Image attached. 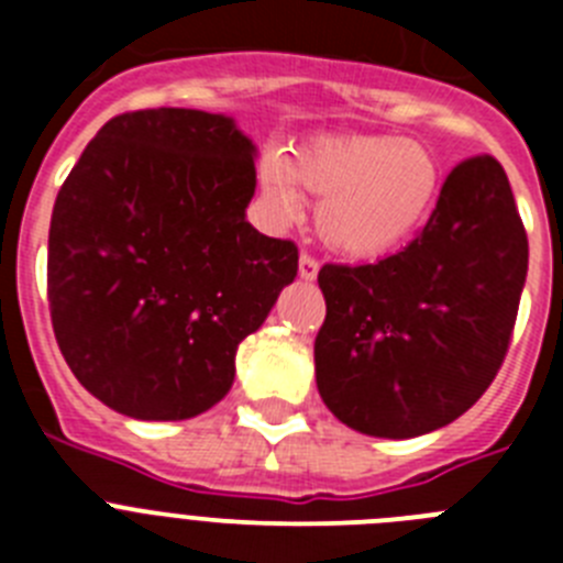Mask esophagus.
<instances>
[{"label": "esophagus", "mask_w": 563, "mask_h": 563, "mask_svg": "<svg viewBox=\"0 0 563 563\" xmlns=\"http://www.w3.org/2000/svg\"><path fill=\"white\" fill-rule=\"evenodd\" d=\"M298 276L312 282L318 276V258L310 256V253H301V258H298Z\"/></svg>", "instance_id": "obj_1"}]
</instances>
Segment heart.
Returning a JSON list of instances; mask_svg holds the SVG:
<instances>
[{
  "mask_svg": "<svg viewBox=\"0 0 563 563\" xmlns=\"http://www.w3.org/2000/svg\"><path fill=\"white\" fill-rule=\"evenodd\" d=\"M262 186L278 217L298 206L296 186L318 197L316 225L327 245L350 256H377L402 245L440 194V163L426 143L402 134L327 137L287 166L271 157Z\"/></svg>",
  "mask_w": 563,
  "mask_h": 563,
  "instance_id": "1",
  "label": "heart"
}]
</instances>
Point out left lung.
I'll use <instances>...</instances> for the list:
<instances>
[{"mask_svg":"<svg viewBox=\"0 0 563 563\" xmlns=\"http://www.w3.org/2000/svg\"><path fill=\"white\" fill-rule=\"evenodd\" d=\"M527 278V233L501 163L467 157L429 222L375 265H324L316 380L327 409L406 440L465 415L507 355Z\"/></svg>","mask_w":563,"mask_h":563,"instance_id":"8db88e82","label":"left lung"}]
</instances>
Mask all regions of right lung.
Returning a JSON list of instances; mask_svg holds the SVG:
<instances>
[{
    "instance_id": "obj_1",
    "label": "right lung",
    "mask_w": 563,
    "mask_h": 563,
    "mask_svg": "<svg viewBox=\"0 0 563 563\" xmlns=\"http://www.w3.org/2000/svg\"><path fill=\"white\" fill-rule=\"evenodd\" d=\"M253 143L225 114L137 109L87 143L53 206L47 298L64 361L134 420L228 395L239 343L298 273L290 239L245 220Z\"/></svg>"
}]
</instances>
